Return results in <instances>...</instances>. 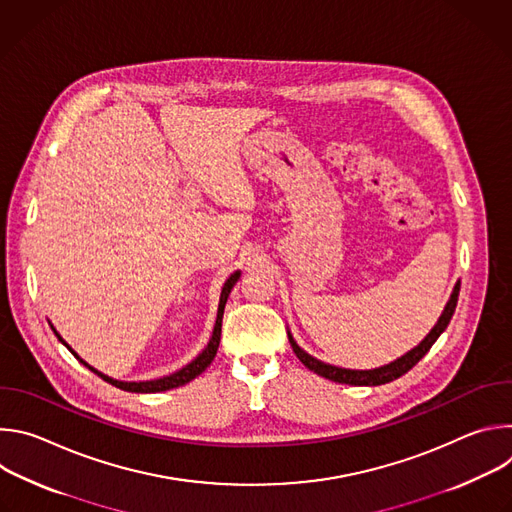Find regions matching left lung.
Returning a JSON list of instances; mask_svg holds the SVG:
<instances>
[{
	"instance_id": "8db88e82",
	"label": "left lung",
	"mask_w": 512,
	"mask_h": 512,
	"mask_svg": "<svg viewBox=\"0 0 512 512\" xmlns=\"http://www.w3.org/2000/svg\"><path fill=\"white\" fill-rule=\"evenodd\" d=\"M458 294H460V283H456L454 291H452V298L444 310V314L440 316V320H437V324L433 326V330L425 336L423 342H419V346H415L413 350H409L405 356L397 358L395 362L387 364V367H381V369H373V371H350V369H338V367H332V364H326L314 356H310L308 352H304L296 340L291 338L289 334V344L291 348H294L296 356L306 364V367L310 371H314L316 375L324 377V379H330L334 383H342V385H354V387H377V385H385V383H391L399 377H403L407 371H411L415 364L427 354V350L433 346V342L440 338V334L448 328L454 312H456V304H458Z\"/></svg>"
}]
</instances>
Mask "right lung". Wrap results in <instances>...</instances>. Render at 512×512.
I'll return each instance as SVG.
<instances>
[{
  "mask_svg": "<svg viewBox=\"0 0 512 512\" xmlns=\"http://www.w3.org/2000/svg\"><path fill=\"white\" fill-rule=\"evenodd\" d=\"M241 277V273L239 271H235L227 281H225V285H223V291H221V304H218V314H216V324H214V330H212V338H210V342H208V346L190 362V364H186L184 369H180L178 373H174V375H170V377H164V379H156V381H143V383H123V381H115V379H109V377H105V375H101L99 371H95L93 367H89V364L85 362V360H81L79 356H77V352L72 350L60 336H58V332H54L56 336H58V340L72 352L75 354L85 367H89L97 377H101L103 381H107L109 385H113V387H117V389H123V391H129V393H160V391H168V389H176V387H182V385H186V383H190L192 379H196L200 373H204L206 371V367L208 364L214 360V356H216V350H218V342H221V326H223V312H225V304H227V298H229V294H231V289H233V285L237 283V279Z\"/></svg>",
  "mask_w": 512,
  "mask_h": 512,
  "instance_id": "1",
  "label": "right lung"
}]
</instances>
